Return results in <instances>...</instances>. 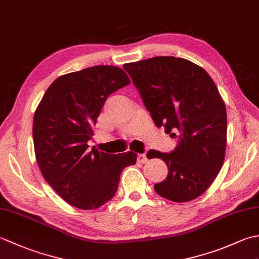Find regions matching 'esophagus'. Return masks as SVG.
Wrapping results in <instances>:
<instances>
[{
    "label": "esophagus",
    "mask_w": 259,
    "mask_h": 259,
    "mask_svg": "<svg viewBox=\"0 0 259 259\" xmlns=\"http://www.w3.org/2000/svg\"><path fill=\"white\" fill-rule=\"evenodd\" d=\"M148 161V159L146 157L145 153H140V155H138V162H141V163H145Z\"/></svg>",
    "instance_id": "obj_1"
}]
</instances>
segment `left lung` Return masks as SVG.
<instances>
[{
    "instance_id": "8db88e82",
    "label": "left lung",
    "mask_w": 259,
    "mask_h": 259,
    "mask_svg": "<svg viewBox=\"0 0 259 259\" xmlns=\"http://www.w3.org/2000/svg\"><path fill=\"white\" fill-rule=\"evenodd\" d=\"M123 69L155 124L178 139L171 152L147 153L168 167L156 192L175 202L199 197L221 171L226 149V107L216 84L199 65L181 58L155 57Z\"/></svg>"
}]
</instances>
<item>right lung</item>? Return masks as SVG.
Listing matches in <instances>:
<instances>
[{
  "mask_svg": "<svg viewBox=\"0 0 259 259\" xmlns=\"http://www.w3.org/2000/svg\"><path fill=\"white\" fill-rule=\"evenodd\" d=\"M130 80L112 65H97L59 76L49 87L33 119L35 157L57 194L80 209H96L118 189L122 170L137 155L89 149L93 126L107 98Z\"/></svg>",
  "mask_w": 259,
  "mask_h": 259,
  "instance_id": "1",
  "label": "right lung"
}]
</instances>
